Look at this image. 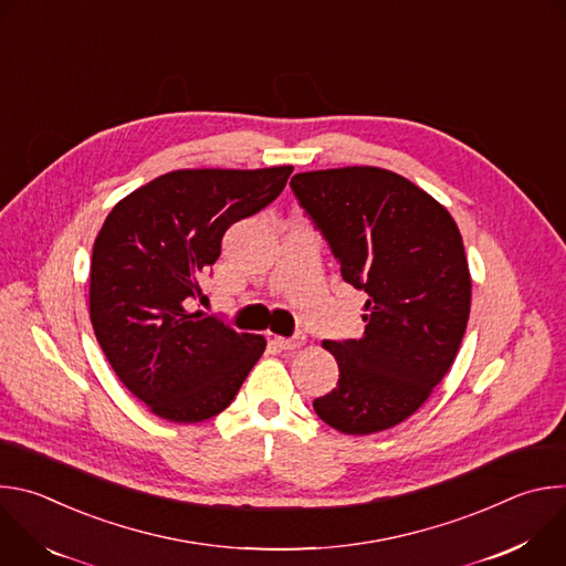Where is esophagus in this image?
<instances>
[{"mask_svg": "<svg viewBox=\"0 0 566 566\" xmlns=\"http://www.w3.org/2000/svg\"><path fill=\"white\" fill-rule=\"evenodd\" d=\"M273 343H275L280 349H297V347H302V345L306 343V336H304V334H295L293 338H280V336H275Z\"/></svg>", "mask_w": 566, "mask_h": 566, "instance_id": "obj_1", "label": "esophagus"}]
</instances>
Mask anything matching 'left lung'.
Here are the masks:
<instances>
[{"label":"left lung","instance_id":"obj_1","mask_svg":"<svg viewBox=\"0 0 566 566\" xmlns=\"http://www.w3.org/2000/svg\"><path fill=\"white\" fill-rule=\"evenodd\" d=\"M291 188L343 280L367 293L363 338L322 343L340 378L313 410L343 434L389 430L428 400L465 334L472 284L461 232L437 199L382 168L300 172Z\"/></svg>","mask_w":566,"mask_h":566}]
</instances>
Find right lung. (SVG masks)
Instances as JSON below:
<instances>
[{"label": "right lung", "mask_w": 566, "mask_h": 566, "mask_svg": "<svg viewBox=\"0 0 566 566\" xmlns=\"http://www.w3.org/2000/svg\"><path fill=\"white\" fill-rule=\"evenodd\" d=\"M293 168L175 170L120 199L92 255L90 317L120 382L160 419L199 423L223 412L266 349L188 311L223 232L284 190Z\"/></svg>", "instance_id": "1"}]
</instances>
